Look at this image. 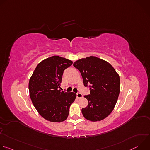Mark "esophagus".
<instances>
[{
	"mask_svg": "<svg viewBox=\"0 0 150 150\" xmlns=\"http://www.w3.org/2000/svg\"><path fill=\"white\" fill-rule=\"evenodd\" d=\"M76 97L78 98H81L82 97V94L81 93H76Z\"/></svg>",
	"mask_w": 150,
	"mask_h": 150,
	"instance_id": "obj_1",
	"label": "esophagus"
}]
</instances>
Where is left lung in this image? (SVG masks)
<instances>
[{"mask_svg": "<svg viewBox=\"0 0 150 150\" xmlns=\"http://www.w3.org/2000/svg\"><path fill=\"white\" fill-rule=\"evenodd\" d=\"M74 67L81 74L85 87L90 94L85 96L88 104L82 109L83 117L90 121L101 120L114 109L120 93V78L114 68L105 60L95 56L79 59Z\"/></svg>", "mask_w": 150, "mask_h": 150, "instance_id": "obj_1", "label": "left lung"}]
</instances>
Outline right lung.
I'll list each match as a JSON object with an SVG mask.
<instances>
[{"label": "right lung", "mask_w": 150, "mask_h": 150, "mask_svg": "<svg viewBox=\"0 0 150 150\" xmlns=\"http://www.w3.org/2000/svg\"><path fill=\"white\" fill-rule=\"evenodd\" d=\"M72 61L53 56L40 62L28 84L30 96L38 113L52 122L65 120L76 94L59 90L63 71Z\"/></svg>", "instance_id": "obj_1"}]
</instances>
